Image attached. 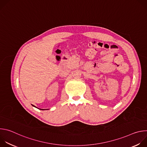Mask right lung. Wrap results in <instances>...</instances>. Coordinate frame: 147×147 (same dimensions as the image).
<instances>
[{
    "instance_id": "right-lung-1",
    "label": "right lung",
    "mask_w": 147,
    "mask_h": 147,
    "mask_svg": "<svg viewBox=\"0 0 147 147\" xmlns=\"http://www.w3.org/2000/svg\"><path fill=\"white\" fill-rule=\"evenodd\" d=\"M40 109V110H46V109Z\"/></svg>"
}]
</instances>
